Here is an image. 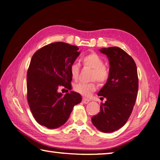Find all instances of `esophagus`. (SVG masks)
I'll return each instance as SVG.
<instances>
[{
	"instance_id": "1",
	"label": "esophagus",
	"mask_w": 160,
	"mask_h": 160,
	"mask_svg": "<svg viewBox=\"0 0 160 160\" xmlns=\"http://www.w3.org/2000/svg\"><path fill=\"white\" fill-rule=\"evenodd\" d=\"M90 101V100L88 98H86V97H82V102L84 103V104H88V103Z\"/></svg>"
}]
</instances>
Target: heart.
<instances>
[{
  "label": "heart",
  "instance_id": "1",
  "mask_svg": "<svg viewBox=\"0 0 160 160\" xmlns=\"http://www.w3.org/2000/svg\"><path fill=\"white\" fill-rule=\"evenodd\" d=\"M82 62L84 66L93 69L91 75L92 80H96L101 85H104L107 82L110 76V72L104 66V61L101 56L95 53H92L82 57ZM70 73L72 79L78 80L80 74V65L77 63H72L70 67ZM96 89L97 83L95 81L90 82H80L75 84L74 86V90L76 92L85 97L90 96Z\"/></svg>",
  "mask_w": 160,
  "mask_h": 160
}]
</instances>
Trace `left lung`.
Masks as SVG:
<instances>
[{"label": "left lung", "instance_id": "obj_1", "mask_svg": "<svg viewBox=\"0 0 160 160\" xmlns=\"http://www.w3.org/2000/svg\"><path fill=\"white\" fill-rule=\"evenodd\" d=\"M109 58L110 76L99 92L100 112L92 117L96 128L104 132H113L125 125L133 109L138 90L137 67L131 56L117 47L100 49Z\"/></svg>", "mask_w": 160, "mask_h": 160}]
</instances>
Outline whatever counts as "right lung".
I'll use <instances>...</instances> for the list:
<instances>
[{
	"label": "right lung",
	"mask_w": 160,
	"mask_h": 160,
	"mask_svg": "<svg viewBox=\"0 0 160 160\" xmlns=\"http://www.w3.org/2000/svg\"><path fill=\"white\" fill-rule=\"evenodd\" d=\"M79 48L64 42H54L34 53L27 73L28 104L38 123L56 128L66 122L75 105L82 101L71 91L63 95L58 89L71 90L70 67L80 55Z\"/></svg>",
	"instance_id": "1"
}]
</instances>
